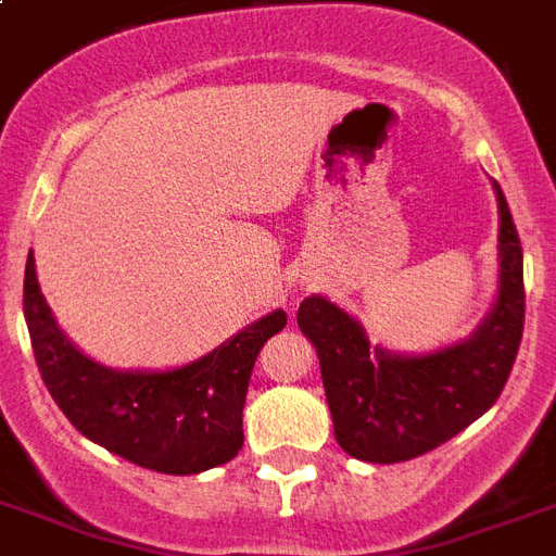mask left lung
<instances>
[{
  "mask_svg": "<svg viewBox=\"0 0 556 556\" xmlns=\"http://www.w3.org/2000/svg\"><path fill=\"white\" fill-rule=\"evenodd\" d=\"M498 296L476 332L426 355L388 353L326 296L300 303L296 326L320 358L334 440L367 464H400L438 448L493 408L514 370L525 329L522 244L502 186Z\"/></svg>",
  "mask_w": 556,
  "mask_h": 556,
  "instance_id": "8db88e82",
  "label": "left lung"
}]
</instances>
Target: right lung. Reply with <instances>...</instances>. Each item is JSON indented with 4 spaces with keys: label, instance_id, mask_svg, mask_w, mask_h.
Returning a JSON list of instances; mask_svg holds the SVG:
<instances>
[{
    "label": "right lung",
    "instance_id": "obj_1",
    "mask_svg": "<svg viewBox=\"0 0 556 556\" xmlns=\"http://www.w3.org/2000/svg\"><path fill=\"white\" fill-rule=\"evenodd\" d=\"M23 312L42 381L72 426L113 455L165 476H198L239 455L250 372L288 320L277 308L175 370H113L63 334L40 294L31 253Z\"/></svg>",
    "mask_w": 556,
    "mask_h": 556
}]
</instances>
